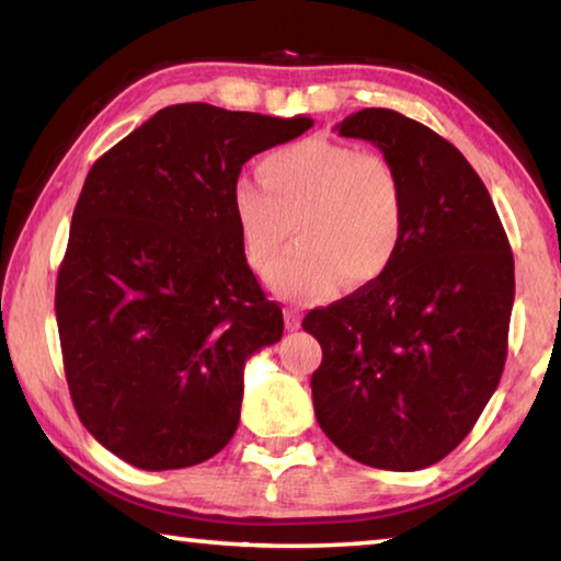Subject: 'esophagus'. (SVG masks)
Segmentation results:
<instances>
[{
	"instance_id": "34e87169",
	"label": "esophagus",
	"mask_w": 561,
	"mask_h": 561,
	"mask_svg": "<svg viewBox=\"0 0 561 561\" xmlns=\"http://www.w3.org/2000/svg\"><path fill=\"white\" fill-rule=\"evenodd\" d=\"M284 324H287L289 331H297L301 327V314L297 309H284Z\"/></svg>"
}]
</instances>
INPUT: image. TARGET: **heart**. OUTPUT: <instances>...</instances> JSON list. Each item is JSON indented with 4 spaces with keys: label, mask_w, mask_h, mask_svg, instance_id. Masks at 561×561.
Masks as SVG:
<instances>
[{
    "label": "heart",
    "mask_w": 561,
    "mask_h": 561,
    "mask_svg": "<svg viewBox=\"0 0 561 561\" xmlns=\"http://www.w3.org/2000/svg\"><path fill=\"white\" fill-rule=\"evenodd\" d=\"M257 180L232 185L247 264L267 272L289 233L298 247L267 274L272 291L314 301L366 287L391 267L405 234V193L393 163L327 138L270 150Z\"/></svg>",
    "instance_id": "heart-1"
}]
</instances>
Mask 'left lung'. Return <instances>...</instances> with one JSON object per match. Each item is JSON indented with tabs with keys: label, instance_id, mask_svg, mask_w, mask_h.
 <instances>
[{
	"label": "left lung",
	"instance_id": "1",
	"mask_svg": "<svg viewBox=\"0 0 561 561\" xmlns=\"http://www.w3.org/2000/svg\"><path fill=\"white\" fill-rule=\"evenodd\" d=\"M336 130L398 170L405 234L381 279L304 317L324 351L314 413L348 458L421 470L458 448L495 393L515 260L485 183L438 133L391 108L351 113Z\"/></svg>",
	"mask_w": 561,
	"mask_h": 561
}]
</instances>
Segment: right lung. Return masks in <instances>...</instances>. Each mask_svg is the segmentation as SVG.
I'll list each match as a JSON object with an SVG mask.
<instances>
[{"label":"right lung","mask_w":561,"mask_h":561,"mask_svg":"<svg viewBox=\"0 0 561 561\" xmlns=\"http://www.w3.org/2000/svg\"><path fill=\"white\" fill-rule=\"evenodd\" d=\"M311 126L178 103L89 170L56 324L76 413L121 460L190 468L234 435L247 358L277 344L284 319L244 260L232 185L252 156Z\"/></svg>","instance_id":"1"}]
</instances>
